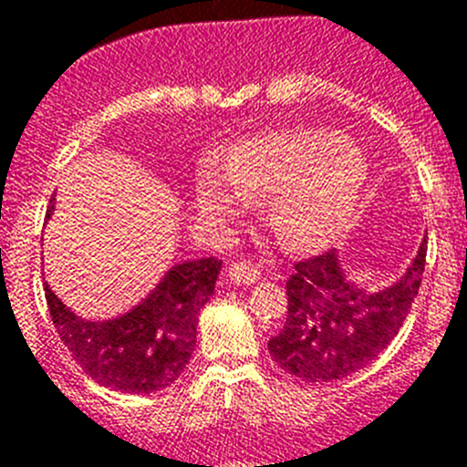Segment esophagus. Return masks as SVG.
<instances>
[{"label": "esophagus", "mask_w": 467, "mask_h": 467, "mask_svg": "<svg viewBox=\"0 0 467 467\" xmlns=\"http://www.w3.org/2000/svg\"><path fill=\"white\" fill-rule=\"evenodd\" d=\"M226 275H229L231 283H236V285H254L259 278H262L257 266L250 262H231Z\"/></svg>", "instance_id": "esophagus-1"}]
</instances>
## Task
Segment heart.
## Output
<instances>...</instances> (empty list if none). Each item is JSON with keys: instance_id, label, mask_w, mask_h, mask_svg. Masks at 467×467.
<instances>
[{"instance_id": "obj_1", "label": "heart", "mask_w": 467, "mask_h": 467, "mask_svg": "<svg viewBox=\"0 0 467 467\" xmlns=\"http://www.w3.org/2000/svg\"><path fill=\"white\" fill-rule=\"evenodd\" d=\"M224 174L208 166L196 180V205L236 217L247 203H269V224L295 253L327 247L344 234L369 182L358 144L325 128H295L247 140L226 154Z\"/></svg>"}]
</instances>
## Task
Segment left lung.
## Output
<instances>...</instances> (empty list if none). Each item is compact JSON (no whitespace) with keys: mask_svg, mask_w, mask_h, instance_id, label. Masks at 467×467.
<instances>
[{"mask_svg":"<svg viewBox=\"0 0 467 467\" xmlns=\"http://www.w3.org/2000/svg\"><path fill=\"white\" fill-rule=\"evenodd\" d=\"M423 236L404 274L369 292L346 274L337 250L295 264L287 280V320L269 341L274 360L308 383L346 379L393 341L410 313L426 269Z\"/></svg>","mask_w":467,"mask_h":467,"instance_id":"1","label":"left lung"}]
</instances>
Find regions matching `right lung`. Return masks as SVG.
<instances>
[{
    "label": "right lung",
    "mask_w": 467,
    "mask_h": 467,
    "mask_svg": "<svg viewBox=\"0 0 467 467\" xmlns=\"http://www.w3.org/2000/svg\"><path fill=\"white\" fill-rule=\"evenodd\" d=\"M56 198L47 210L51 220ZM222 259L175 264L138 306L109 320L77 316L47 287L53 325L72 358L100 386L119 393H156L171 386L196 346L198 311L214 292Z\"/></svg>",
    "instance_id": "obj_1"
}]
</instances>
